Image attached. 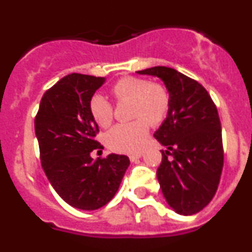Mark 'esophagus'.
I'll list each match as a JSON object with an SVG mask.
<instances>
[{
	"label": "esophagus",
	"mask_w": 252,
	"mask_h": 252,
	"mask_svg": "<svg viewBox=\"0 0 252 252\" xmlns=\"http://www.w3.org/2000/svg\"><path fill=\"white\" fill-rule=\"evenodd\" d=\"M141 157H142V153H135V154H131L128 158H130L131 161H136V160L140 159Z\"/></svg>",
	"instance_id": "1"
}]
</instances>
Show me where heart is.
I'll return each mask as SVG.
<instances>
[{
  "label": "heart",
  "instance_id": "b5f03b06",
  "mask_svg": "<svg viewBox=\"0 0 252 252\" xmlns=\"http://www.w3.org/2000/svg\"><path fill=\"white\" fill-rule=\"evenodd\" d=\"M112 93L117 101H132L128 124H119L106 133V144L112 151L135 153L144 146L149 127L164 121L170 107L168 90L160 83H150L144 78L125 77L116 82ZM90 112L101 127H108L113 120V107L102 94H94L90 101Z\"/></svg>",
  "mask_w": 252,
  "mask_h": 252
}]
</instances>
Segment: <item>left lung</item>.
I'll list each match as a JSON object with an SVG mask.
<instances>
[{
  "label": "left lung",
  "mask_w": 252,
  "mask_h": 252,
  "mask_svg": "<svg viewBox=\"0 0 252 252\" xmlns=\"http://www.w3.org/2000/svg\"><path fill=\"white\" fill-rule=\"evenodd\" d=\"M137 74L160 78L170 95L166 119L154 133L166 148L157 177L169 206L194 215L215 197L223 168L217 107L202 84L175 69L153 66Z\"/></svg>",
  "instance_id": "8db88e82"
}]
</instances>
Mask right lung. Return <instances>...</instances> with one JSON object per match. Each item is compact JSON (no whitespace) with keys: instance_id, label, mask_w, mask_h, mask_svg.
<instances>
[{"instance_id":"right-lung-1","label":"right lung","mask_w":252,"mask_h":252,"mask_svg":"<svg viewBox=\"0 0 252 252\" xmlns=\"http://www.w3.org/2000/svg\"><path fill=\"white\" fill-rule=\"evenodd\" d=\"M106 78L65 75L44 93L35 117L41 166L60 198L84 211L98 209L115 197L130 165L126 155L110 154L93 160L103 149L90 112V101Z\"/></svg>"}]
</instances>
